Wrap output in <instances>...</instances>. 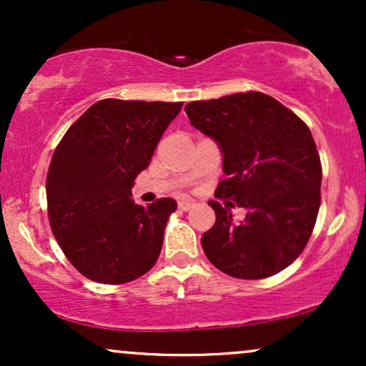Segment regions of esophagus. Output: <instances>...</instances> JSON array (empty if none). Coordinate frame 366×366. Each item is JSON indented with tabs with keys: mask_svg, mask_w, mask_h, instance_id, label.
<instances>
[{
	"mask_svg": "<svg viewBox=\"0 0 366 366\" xmlns=\"http://www.w3.org/2000/svg\"><path fill=\"white\" fill-rule=\"evenodd\" d=\"M194 204H196V201H192V199H180L179 201V208L182 209V212H187V209H191Z\"/></svg>",
	"mask_w": 366,
	"mask_h": 366,
	"instance_id": "esophagus-1",
	"label": "esophagus"
}]
</instances>
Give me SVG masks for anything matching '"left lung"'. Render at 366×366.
I'll use <instances>...</instances> for the list:
<instances>
[{"instance_id": "obj_1", "label": "left lung", "mask_w": 366, "mask_h": 366, "mask_svg": "<svg viewBox=\"0 0 366 366\" xmlns=\"http://www.w3.org/2000/svg\"><path fill=\"white\" fill-rule=\"evenodd\" d=\"M192 127L224 154L215 194L246 208L241 224L217 201L215 225L201 237L204 254L236 279L279 274L303 253L320 208L322 165L308 125L272 96L237 92L184 108Z\"/></svg>"}]
</instances>
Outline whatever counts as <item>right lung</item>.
I'll use <instances>...</instances> for the list:
<instances>
[{"mask_svg": "<svg viewBox=\"0 0 366 366\" xmlns=\"http://www.w3.org/2000/svg\"><path fill=\"white\" fill-rule=\"evenodd\" d=\"M182 103L102 99L66 130L46 177L53 236L69 262L99 284L139 279L157 263L172 197L132 199L158 141Z\"/></svg>", "mask_w": 366, "mask_h": 366, "instance_id": "right-lung-1", "label": "right lung"}]
</instances>
